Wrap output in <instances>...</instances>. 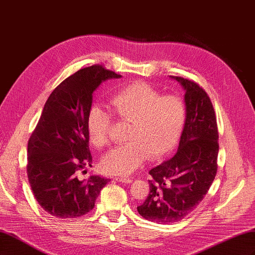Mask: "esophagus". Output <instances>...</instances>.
I'll return each instance as SVG.
<instances>
[{
    "mask_svg": "<svg viewBox=\"0 0 255 255\" xmlns=\"http://www.w3.org/2000/svg\"><path fill=\"white\" fill-rule=\"evenodd\" d=\"M115 180L118 181V182H121V183H126V184H129V183L133 182V180L128 179V177H116Z\"/></svg>",
    "mask_w": 255,
    "mask_h": 255,
    "instance_id": "esophagus-1",
    "label": "esophagus"
}]
</instances>
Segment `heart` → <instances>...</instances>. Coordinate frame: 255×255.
<instances>
[{
	"label": "heart",
	"mask_w": 255,
	"mask_h": 255,
	"mask_svg": "<svg viewBox=\"0 0 255 255\" xmlns=\"http://www.w3.org/2000/svg\"><path fill=\"white\" fill-rule=\"evenodd\" d=\"M114 117L128 122L126 144L107 152L102 170L112 175L134 172L148 156L155 159L170 150L179 139L185 121V104L173 95L160 91L143 82L120 88L110 101ZM111 115L101 106H91L87 116L90 142L103 148L109 142Z\"/></svg>",
	"instance_id": "obj_1"
}]
</instances>
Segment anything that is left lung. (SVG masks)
<instances>
[{
	"instance_id": "left-lung-1",
	"label": "left lung",
	"mask_w": 255,
	"mask_h": 255,
	"mask_svg": "<svg viewBox=\"0 0 255 255\" xmlns=\"http://www.w3.org/2000/svg\"><path fill=\"white\" fill-rule=\"evenodd\" d=\"M185 90L186 118L174 156L150 170V192L137 211L146 220L179 222L197 207L217 173L218 128L213 104L195 82L170 76Z\"/></svg>"
}]
</instances>
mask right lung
Listing matches in <instances>:
<instances>
[{"label":"right lung","instance_id":"add662e5","mask_svg":"<svg viewBox=\"0 0 255 255\" xmlns=\"http://www.w3.org/2000/svg\"><path fill=\"white\" fill-rule=\"evenodd\" d=\"M101 65L84 68L53 90L27 143V176L35 199L57 218H78L95 207L111 180L99 175L79 179L91 166L87 116L92 94L102 82L120 79ZM84 172V171H83Z\"/></svg>","mask_w":255,"mask_h":255}]
</instances>
